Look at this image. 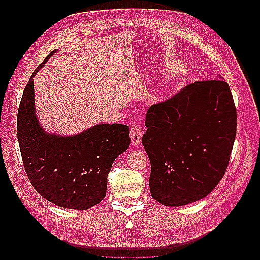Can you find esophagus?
<instances>
[{
	"label": "esophagus",
	"instance_id": "obj_1",
	"mask_svg": "<svg viewBox=\"0 0 260 260\" xmlns=\"http://www.w3.org/2000/svg\"><path fill=\"white\" fill-rule=\"evenodd\" d=\"M142 135L143 132L137 125H133L130 129V138H131V143L137 146L141 144V141H142Z\"/></svg>",
	"mask_w": 260,
	"mask_h": 260
}]
</instances>
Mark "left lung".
<instances>
[{
	"mask_svg": "<svg viewBox=\"0 0 260 260\" xmlns=\"http://www.w3.org/2000/svg\"><path fill=\"white\" fill-rule=\"evenodd\" d=\"M142 143L151 161L149 191L165 206L207 196L222 179L237 133L228 84L196 81L147 111Z\"/></svg>",
	"mask_w": 260,
	"mask_h": 260,
	"instance_id": "obj_1",
	"label": "left lung"
}]
</instances>
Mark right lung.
<instances>
[{
    "mask_svg": "<svg viewBox=\"0 0 260 260\" xmlns=\"http://www.w3.org/2000/svg\"><path fill=\"white\" fill-rule=\"evenodd\" d=\"M55 52L36 68L23 90L17 115L20 153L39 194L57 206L85 210L106 195L108 172L129 148L130 131L119 123L96 124L72 136L42 128L36 114L34 78Z\"/></svg>",
    "mask_w": 260,
    "mask_h": 260,
    "instance_id": "obj_1",
    "label": "right lung"
}]
</instances>
